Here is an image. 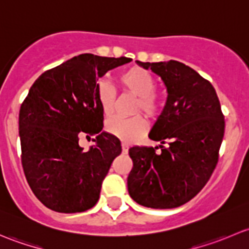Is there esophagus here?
Returning <instances> with one entry per match:
<instances>
[{"label": "esophagus", "instance_id": "1", "mask_svg": "<svg viewBox=\"0 0 249 249\" xmlns=\"http://www.w3.org/2000/svg\"><path fill=\"white\" fill-rule=\"evenodd\" d=\"M122 149H123V152L126 153L127 149H129V144H127V143H125V142H122Z\"/></svg>", "mask_w": 249, "mask_h": 249}]
</instances>
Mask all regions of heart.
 Here are the masks:
<instances>
[{
    "label": "heart",
    "mask_w": 249,
    "mask_h": 249,
    "mask_svg": "<svg viewBox=\"0 0 249 249\" xmlns=\"http://www.w3.org/2000/svg\"><path fill=\"white\" fill-rule=\"evenodd\" d=\"M119 83L125 91L134 95L135 97H139L136 110L141 109L148 117H154L159 113V100L154 94L155 82L149 72L140 67H131L120 73ZM96 96L104 114L106 117L112 115L115 104L114 88L108 82L102 80L97 84ZM106 129L110 135L119 140L126 143H132L147 131V123L141 115L130 119L113 118L107 122Z\"/></svg>",
    "instance_id": "1"
}]
</instances>
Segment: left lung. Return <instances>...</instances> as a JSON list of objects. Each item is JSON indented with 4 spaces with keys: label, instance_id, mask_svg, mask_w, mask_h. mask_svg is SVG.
<instances>
[{
    "label": "left lung",
    "instance_id": "left-lung-1",
    "mask_svg": "<svg viewBox=\"0 0 249 249\" xmlns=\"http://www.w3.org/2000/svg\"><path fill=\"white\" fill-rule=\"evenodd\" d=\"M136 64L161 78L167 97L149 132L161 152L130 148L134 167L127 190L144 207L175 208L190 201L210 179L224 136V115L212 84L187 65L175 60Z\"/></svg>",
    "mask_w": 249,
    "mask_h": 249
}]
</instances>
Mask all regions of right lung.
I'll return each mask as SVG.
<instances>
[{
	"label": "right lung",
	"mask_w": 249,
	"mask_h": 249,
	"mask_svg": "<svg viewBox=\"0 0 249 249\" xmlns=\"http://www.w3.org/2000/svg\"><path fill=\"white\" fill-rule=\"evenodd\" d=\"M131 60L80 54L42 73L30 88L19 112L21 164L46 207L77 213L96 205L102 180L122 153L120 141L102 131L97 80ZM80 132L97 136L87 152L77 143Z\"/></svg>",
	"instance_id": "add662e5"
}]
</instances>
